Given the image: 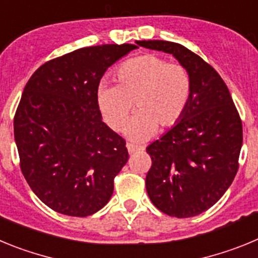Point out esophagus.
I'll use <instances>...</instances> for the list:
<instances>
[{"label": "esophagus", "instance_id": "1", "mask_svg": "<svg viewBox=\"0 0 258 258\" xmlns=\"http://www.w3.org/2000/svg\"><path fill=\"white\" fill-rule=\"evenodd\" d=\"M126 149H127V151H129V154H134V152H137V151H141V150H142V147H140V146H137V145H133V143H126Z\"/></svg>", "mask_w": 258, "mask_h": 258}]
</instances>
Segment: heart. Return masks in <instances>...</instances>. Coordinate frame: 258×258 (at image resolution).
I'll list each match as a JSON object with an SVG mask.
<instances>
[{
	"mask_svg": "<svg viewBox=\"0 0 258 258\" xmlns=\"http://www.w3.org/2000/svg\"><path fill=\"white\" fill-rule=\"evenodd\" d=\"M116 79L117 84H99L98 107L107 124L120 132L134 102L137 112L125 133L137 142L151 138L157 126L164 131L177 124L187 108L192 92L187 68L155 54L124 61L116 70Z\"/></svg>",
	"mask_w": 258,
	"mask_h": 258,
	"instance_id": "b5f03b06",
	"label": "heart"
}]
</instances>
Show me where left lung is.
I'll list each match as a JSON object with an SVG mask.
<instances>
[{
  "label": "left lung",
  "mask_w": 258,
  "mask_h": 258,
  "mask_svg": "<svg viewBox=\"0 0 258 258\" xmlns=\"http://www.w3.org/2000/svg\"><path fill=\"white\" fill-rule=\"evenodd\" d=\"M172 54L192 81L179 122L146 149L151 168L146 190L152 204L172 217L198 216L226 192L239 168L243 126L226 84L198 54L170 41H137Z\"/></svg>",
  "instance_id": "left-lung-1"
}]
</instances>
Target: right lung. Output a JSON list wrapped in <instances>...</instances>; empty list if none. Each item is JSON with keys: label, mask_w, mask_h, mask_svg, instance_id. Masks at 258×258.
I'll list each match as a JSON object with an SVG mask.
<instances>
[{"label": "right lung", "mask_w": 258, "mask_h": 258, "mask_svg": "<svg viewBox=\"0 0 258 258\" xmlns=\"http://www.w3.org/2000/svg\"><path fill=\"white\" fill-rule=\"evenodd\" d=\"M132 44L77 49L46 61L28 80L14 116L20 169L52 211L86 217L106 206L126 164V142L109 129L97 90Z\"/></svg>", "instance_id": "right-lung-1"}]
</instances>
